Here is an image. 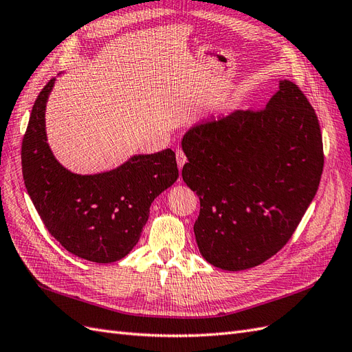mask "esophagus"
<instances>
[{"label":"esophagus","instance_id":"34e87169","mask_svg":"<svg viewBox=\"0 0 352 352\" xmlns=\"http://www.w3.org/2000/svg\"><path fill=\"white\" fill-rule=\"evenodd\" d=\"M176 160H177V166H179V170H182L184 164L186 163V155L182 150H176Z\"/></svg>","mask_w":352,"mask_h":352}]
</instances>
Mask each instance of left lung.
Masks as SVG:
<instances>
[{"mask_svg":"<svg viewBox=\"0 0 352 352\" xmlns=\"http://www.w3.org/2000/svg\"><path fill=\"white\" fill-rule=\"evenodd\" d=\"M182 150V177L199 197V252L229 272L255 267L283 248L311 204L324 163L317 116L291 80L279 82L263 110L192 126Z\"/></svg>","mask_w":352,"mask_h":352,"instance_id":"8db88e82","label":"left lung"}]
</instances>
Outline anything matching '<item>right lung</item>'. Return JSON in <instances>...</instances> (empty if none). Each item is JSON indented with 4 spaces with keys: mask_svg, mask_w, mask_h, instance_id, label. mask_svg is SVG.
I'll list each match as a JSON object with an SVG mask.
<instances>
[{
    "mask_svg": "<svg viewBox=\"0 0 352 352\" xmlns=\"http://www.w3.org/2000/svg\"><path fill=\"white\" fill-rule=\"evenodd\" d=\"M56 78L38 95L22 142L25 186L61 247L94 263H114L140 241L151 202L179 177L175 153L138 154L109 172L78 175L58 163L45 131Z\"/></svg>",
    "mask_w": 352,
    "mask_h": 352,
    "instance_id": "right-lung-1",
    "label": "right lung"
}]
</instances>
